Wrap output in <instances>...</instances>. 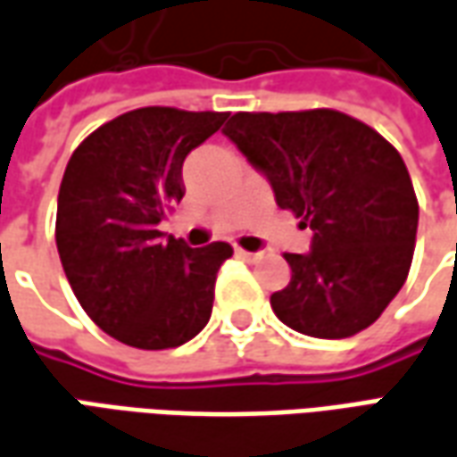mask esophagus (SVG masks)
Instances as JSON below:
<instances>
[{
  "instance_id": "obj_1",
  "label": "esophagus",
  "mask_w": 457,
  "mask_h": 457,
  "mask_svg": "<svg viewBox=\"0 0 457 457\" xmlns=\"http://www.w3.org/2000/svg\"><path fill=\"white\" fill-rule=\"evenodd\" d=\"M235 254H237V257H242V260H247V262H253V260H257V257H260V253H250V250H242V247H235Z\"/></svg>"
}]
</instances>
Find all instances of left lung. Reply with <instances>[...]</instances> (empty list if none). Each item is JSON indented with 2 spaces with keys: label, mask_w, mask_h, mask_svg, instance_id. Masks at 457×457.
Masks as SVG:
<instances>
[{
  "label": "left lung",
  "mask_w": 457,
  "mask_h": 457,
  "mask_svg": "<svg viewBox=\"0 0 457 457\" xmlns=\"http://www.w3.org/2000/svg\"><path fill=\"white\" fill-rule=\"evenodd\" d=\"M268 177L275 203L312 229L285 253L290 282L275 315L297 333L340 340L370 328L411 272L418 197L400 152L337 110L237 112L222 129Z\"/></svg>",
  "instance_id": "left-lung-1"
}]
</instances>
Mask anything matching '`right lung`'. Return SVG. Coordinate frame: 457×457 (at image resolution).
<instances>
[{
	"mask_svg": "<svg viewBox=\"0 0 457 457\" xmlns=\"http://www.w3.org/2000/svg\"><path fill=\"white\" fill-rule=\"evenodd\" d=\"M228 112L142 107L72 152L57 197L59 260L92 322L124 345H185L212 312L228 242L189 247L157 225L182 200V162Z\"/></svg>",
	"mask_w": 457,
	"mask_h": 457,
	"instance_id": "right-lung-1",
	"label": "right lung"
}]
</instances>
